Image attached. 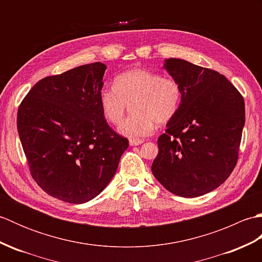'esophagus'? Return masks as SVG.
Segmentation results:
<instances>
[{
    "instance_id": "1",
    "label": "esophagus",
    "mask_w": 262,
    "mask_h": 262,
    "mask_svg": "<svg viewBox=\"0 0 262 262\" xmlns=\"http://www.w3.org/2000/svg\"><path fill=\"white\" fill-rule=\"evenodd\" d=\"M143 140H129V145L130 146H137V145H141L143 143Z\"/></svg>"
}]
</instances>
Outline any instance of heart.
<instances>
[{
    "instance_id": "heart-1",
    "label": "heart",
    "mask_w": 262,
    "mask_h": 262,
    "mask_svg": "<svg viewBox=\"0 0 262 262\" xmlns=\"http://www.w3.org/2000/svg\"><path fill=\"white\" fill-rule=\"evenodd\" d=\"M182 102V88L173 77L157 72L134 69L117 75L114 86L99 91V104L107 121L121 124L132 104L133 116L119 128L132 140L151 135L155 125H165L174 118Z\"/></svg>"
}]
</instances>
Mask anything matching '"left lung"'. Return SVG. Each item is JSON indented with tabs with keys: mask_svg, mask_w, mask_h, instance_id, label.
Segmentation results:
<instances>
[{
	"mask_svg": "<svg viewBox=\"0 0 262 262\" xmlns=\"http://www.w3.org/2000/svg\"><path fill=\"white\" fill-rule=\"evenodd\" d=\"M163 68L180 83L182 102L159 137L152 172L177 196H203L235 168L246 122L244 100L216 71L180 58L165 59Z\"/></svg>",
	"mask_w": 262,
	"mask_h": 262,
	"instance_id": "1",
	"label": "left lung"
}]
</instances>
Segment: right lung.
Masks as SVG:
<instances>
[{
	"label": "right lung",
	"instance_id": "add662e5",
	"mask_svg": "<svg viewBox=\"0 0 262 262\" xmlns=\"http://www.w3.org/2000/svg\"><path fill=\"white\" fill-rule=\"evenodd\" d=\"M105 69L97 62L47 76L18 110V133L33 180L66 203L97 197L128 147L127 138L111 129L100 109Z\"/></svg>",
	"mask_w": 262,
	"mask_h": 262
}]
</instances>
